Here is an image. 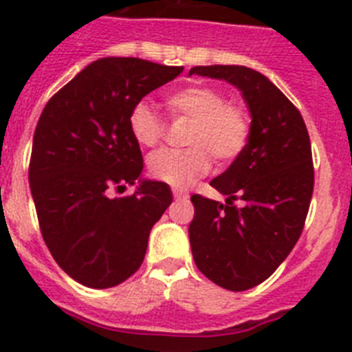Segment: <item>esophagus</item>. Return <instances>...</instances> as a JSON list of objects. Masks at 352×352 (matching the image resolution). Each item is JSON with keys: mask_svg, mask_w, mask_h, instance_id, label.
I'll use <instances>...</instances> for the list:
<instances>
[{"mask_svg": "<svg viewBox=\"0 0 352 352\" xmlns=\"http://www.w3.org/2000/svg\"><path fill=\"white\" fill-rule=\"evenodd\" d=\"M173 196L174 199H187L188 192L185 188H173Z\"/></svg>", "mask_w": 352, "mask_h": 352, "instance_id": "34e87169", "label": "esophagus"}]
</instances>
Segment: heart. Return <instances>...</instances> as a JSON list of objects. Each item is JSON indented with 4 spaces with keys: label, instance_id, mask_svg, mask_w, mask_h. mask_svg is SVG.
<instances>
[{
    "label": "heart",
    "instance_id": "b5f03b06",
    "mask_svg": "<svg viewBox=\"0 0 352 352\" xmlns=\"http://www.w3.org/2000/svg\"><path fill=\"white\" fill-rule=\"evenodd\" d=\"M165 107L174 119H188L185 144L190 147L160 149L147 158L153 179L173 187H188L212 167V154L219 164L233 162L242 155L251 135V119L244 107L226 103V96L210 85H190L165 98ZM133 139L153 147L164 139L165 122L151 104L137 103L128 119Z\"/></svg>",
    "mask_w": 352,
    "mask_h": 352
}]
</instances>
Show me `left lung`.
<instances>
[{"label":"left lung","instance_id":"obj_1","mask_svg":"<svg viewBox=\"0 0 352 352\" xmlns=\"http://www.w3.org/2000/svg\"><path fill=\"white\" fill-rule=\"evenodd\" d=\"M192 74L226 80L242 92L251 135L242 155L210 182L226 205L194 194L188 226L197 269L242 292L265 281L290 254L314 194L310 135L301 112L269 78L244 65H196ZM236 199L245 201L236 207Z\"/></svg>","mask_w":352,"mask_h":352}]
</instances>
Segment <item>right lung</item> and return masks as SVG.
Masks as SVG:
<instances>
[{"label": "right lung", "mask_w": 352, "mask_h": 352, "mask_svg": "<svg viewBox=\"0 0 352 352\" xmlns=\"http://www.w3.org/2000/svg\"><path fill=\"white\" fill-rule=\"evenodd\" d=\"M183 67L142 58H99L47 101L35 128L30 188L42 239L62 269L90 288L135 274L155 222L173 203L167 183L141 179L135 195L107 196L140 179L130 113Z\"/></svg>", "instance_id": "obj_1"}]
</instances>
